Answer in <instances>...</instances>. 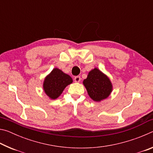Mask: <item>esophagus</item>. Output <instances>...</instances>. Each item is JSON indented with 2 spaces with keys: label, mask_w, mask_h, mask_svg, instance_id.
I'll list each match as a JSON object with an SVG mask.
<instances>
[{
  "label": "esophagus",
  "mask_w": 153,
  "mask_h": 153,
  "mask_svg": "<svg viewBox=\"0 0 153 153\" xmlns=\"http://www.w3.org/2000/svg\"><path fill=\"white\" fill-rule=\"evenodd\" d=\"M74 80L75 82H79L80 81H81V77H80V76H76L74 77Z\"/></svg>",
  "instance_id": "34e87169"
}]
</instances>
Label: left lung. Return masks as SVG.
<instances>
[{
    "mask_svg": "<svg viewBox=\"0 0 153 153\" xmlns=\"http://www.w3.org/2000/svg\"><path fill=\"white\" fill-rule=\"evenodd\" d=\"M83 83L90 97L94 101H100L107 98L112 90L109 79L97 68L89 72Z\"/></svg>",
    "mask_w": 153,
    "mask_h": 153,
    "instance_id": "obj_1",
    "label": "left lung"
}]
</instances>
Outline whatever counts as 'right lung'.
Segmentation results:
<instances>
[{
  "mask_svg": "<svg viewBox=\"0 0 153 153\" xmlns=\"http://www.w3.org/2000/svg\"><path fill=\"white\" fill-rule=\"evenodd\" d=\"M71 77L57 68L54 69L46 77L44 82V90L52 99H55L61 95L67 85L72 83Z\"/></svg>",
  "mask_w": 153,
  "mask_h": 153,
  "instance_id": "add662e5",
  "label": "right lung"
}]
</instances>
